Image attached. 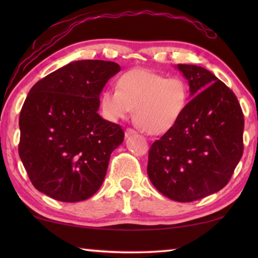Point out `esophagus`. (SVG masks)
Masks as SVG:
<instances>
[{
	"label": "esophagus",
	"mask_w": 258,
	"mask_h": 258,
	"mask_svg": "<svg viewBox=\"0 0 258 258\" xmlns=\"http://www.w3.org/2000/svg\"><path fill=\"white\" fill-rule=\"evenodd\" d=\"M133 135H136V132L134 129H125V137H129V136H133Z\"/></svg>",
	"instance_id": "34e87169"
}]
</instances>
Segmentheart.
I'll use <instances>...</instances> for the list:
<instances>
[{
	"mask_svg": "<svg viewBox=\"0 0 258 258\" xmlns=\"http://www.w3.org/2000/svg\"><path fill=\"white\" fill-rule=\"evenodd\" d=\"M189 88L179 77L168 79L147 69L123 74L117 87L102 91V114L109 121L124 119L135 109V121L150 135H162L175 126L185 111Z\"/></svg>",
	"mask_w": 258,
	"mask_h": 258,
	"instance_id": "obj_1",
	"label": "heart"
}]
</instances>
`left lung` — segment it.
Returning a JSON list of instances; mask_svg holds the SVG:
<instances>
[{"mask_svg": "<svg viewBox=\"0 0 258 258\" xmlns=\"http://www.w3.org/2000/svg\"><path fill=\"white\" fill-rule=\"evenodd\" d=\"M189 83L182 117L155 141L147 172L161 194L192 202L227 185L243 154L244 117L235 94L209 70L177 64Z\"/></svg>", "mask_w": 258, "mask_h": 258, "instance_id": "1", "label": "left lung"}]
</instances>
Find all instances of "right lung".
Masks as SVG:
<instances>
[{
	"label": "right lung",
	"instance_id": "obj_1",
	"mask_svg": "<svg viewBox=\"0 0 258 258\" xmlns=\"http://www.w3.org/2000/svg\"><path fill=\"white\" fill-rule=\"evenodd\" d=\"M119 70L110 61H74L31 88L20 114L19 154L38 191L80 202L100 189L124 140L121 126L97 112L105 83Z\"/></svg>",
	"mask_w": 258,
	"mask_h": 258
}]
</instances>
